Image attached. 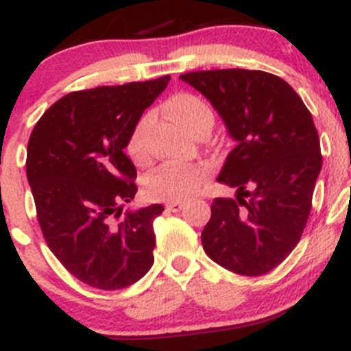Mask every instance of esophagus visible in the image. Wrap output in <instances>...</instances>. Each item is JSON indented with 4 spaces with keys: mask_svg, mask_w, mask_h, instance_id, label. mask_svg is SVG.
Returning <instances> with one entry per match:
<instances>
[{
    "mask_svg": "<svg viewBox=\"0 0 351 351\" xmlns=\"http://www.w3.org/2000/svg\"><path fill=\"white\" fill-rule=\"evenodd\" d=\"M183 208H184L183 201H170V203H167V209L171 213H178Z\"/></svg>",
    "mask_w": 351,
    "mask_h": 351,
    "instance_id": "1",
    "label": "esophagus"
}]
</instances>
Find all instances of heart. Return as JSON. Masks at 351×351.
<instances>
[{"instance_id":"1","label":"heart","mask_w":351,"mask_h":351,"mask_svg":"<svg viewBox=\"0 0 351 351\" xmlns=\"http://www.w3.org/2000/svg\"><path fill=\"white\" fill-rule=\"evenodd\" d=\"M167 112L184 127L189 134L196 135L201 128L213 127L215 114L208 102L198 95L183 94L173 95L167 102ZM153 122L152 114H145L136 122L127 142V152L135 163L143 165L148 160V130ZM206 176L203 167H176L163 165L145 180V193L150 199L156 201H181L198 191L201 181Z\"/></svg>"}]
</instances>
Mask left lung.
Instances as JSON below:
<instances>
[{
	"label": "left lung",
	"mask_w": 351,
	"mask_h": 351,
	"mask_svg": "<svg viewBox=\"0 0 351 351\" xmlns=\"http://www.w3.org/2000/svg\"><path fill=\"white\" fill-rule=\"evenodd\" d=\"M223 117L236 140L217 181L237 188L216 198L201 243L216 264L264 276L299 244L322 168L312 114L293 88L264 71L181 74Z\"/></svg>",
	"instance_id": "left-lung-1"
}]
</instances>
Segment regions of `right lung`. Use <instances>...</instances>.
I'll return each mask as SVG.
<instances>
[{
	"mask_svg": "<svg viewBox=\"0 0 351 351\" xmlns=\"http://www.w3.org/2000/svg\"><path fill=\"white\" fill-rule=\"evenodd\" d=\"M170 75L64 95L44 112L27 142L26 175L46 244L75 279L119 291L153 265V221L162 204L122 206L136 193L128 136Z\"/></svg>",
	"mask_w": 351,
	"mask_h": 351,
	"instance_id": "add662e5",
	"label": "right lung"
}]
</instances>
